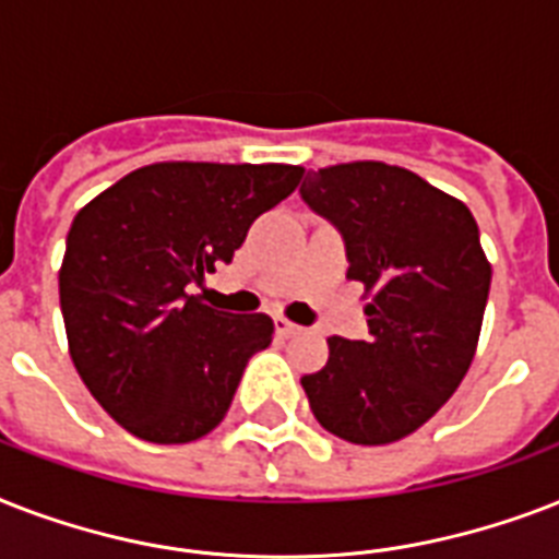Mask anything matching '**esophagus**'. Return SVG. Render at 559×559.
<instances>
[{"instance_id": "1", "label": "esophagus", "mask_w": 559, "mask_h": 559, "mask_svg": "<svg viewBox=\"0 0 559 559\" xmlns=\"http://www.w3.org/2000/svg\"><path fill=\"white\" fill-rule=\"evenodd\" d=\"M275 331H278L281 336H296V333H301L305 328L296 322H289V319H284V316H278V319H275Z\"/></svg>"}]
</instances>
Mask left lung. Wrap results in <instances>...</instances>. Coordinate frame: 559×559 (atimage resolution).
<instances>
[{"label":"left lung","mask_w":559,"mask_h":559,"mask_svg":"<svg viewBox=\"0 0 559 559\" xmlns=\"http://www.w3.org/2000/svg\"><path fill=\"white\" fill-rule=\"evenodd\" d=\"M301 197L345 237L371 333L328 340V366L301 377L310 408L342 441H400L452 397L476 357L490 293L476 217L385 162L313 170Z\"/></svg>","instance_id":"1"}]
</instances>
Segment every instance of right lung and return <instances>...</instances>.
<instances>
[{
	"label": "right lung",
	"mask_w": 559,
	"mask_h": 559,
	"mask_svg": "<svg viewBox=\"0 0 559 559\" xmlns=\"http://www.w3.org/2000/svg\"><path fill=\"white\" fill-rule=\"evenodd\" d=\"M298 165L156 162L86 202L60 263L69 357L116 424L151 443H188L226 417L266 313L214 310L188 284L228 263Z\"/></svg>",
	"instance_id": "add662e5"
}]
</instances>
